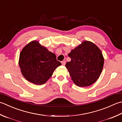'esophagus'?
I'll return each mask as SVG.
<instances>
[{
    "label": "esophagus",
    "instance_id": "34e87169",
    "mask_svg": "<svg viewBox=\"0 0 122 122\" xmlns=\"http://www.w3.org/2000/svg\"><path fill=\"white\" fill-rule=\"evenodd\" d=\"M61 63H62V64L63 66H64L66 64V61H62L61 62Z\"/></svg>",
    "mask_w": 122,
    "mask_h": 122
}]
</instances>
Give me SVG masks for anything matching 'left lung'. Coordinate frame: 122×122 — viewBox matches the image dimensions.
I'll list each match as a JSON object with an SVG mask.
<instances>
[{"instance_id":"left-lung-1","label":"left lung","mask_w":122,"mask_h":122,"mask_svg":"<svg viewBox=\"0 0 122 122\" xmlns=\"http://www.w3.org/2000/svg\"><path fill=\"white\" fill-rule=\"evenodd\" d=\"M68 56L71 61L66 66L75 85L84 87L96 81L102 72L104 59L96 44L84 41L71 50Z\"/></svg>"}]
</instances>
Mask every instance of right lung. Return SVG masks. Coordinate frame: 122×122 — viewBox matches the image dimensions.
Instances as JSON below:
<instances>
[{
	"instance_id": "add662e5",
	"label": "right lung",
	"mask_w": 122,
	"mask_h": 122,
	"mask_svg": "<svg viewBox=\"0 0 122 122\" xmlns=\"http://www.w3.org/2000/svg\"><path fill=\"white\" fill-rule=\"evenodd\" d=\"M18 64L26 79L37 85L46 82L56 68L61 65L56 60V54L37 41H33L23 47Z\"/></svg>"
}]
</instances>
